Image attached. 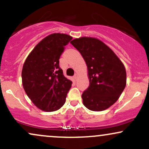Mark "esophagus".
<instances>
[{
	"instance_id": "esophagus-1",
	"label": "esophagus",
	"mask_w": 149,
	"mask_h": 149,
	"mask_svg": "<svg viewBox=\"0 0 149 149\" xmlns=\"http://www.w3.org/2000/svg\"><path fill=\"white\" fill-rule=\"evenodd\" d=\"M73 78H74L76 80H77V78H78V74H77V73H75L74 76H73Z\"/></svg>"
}]
</instances>
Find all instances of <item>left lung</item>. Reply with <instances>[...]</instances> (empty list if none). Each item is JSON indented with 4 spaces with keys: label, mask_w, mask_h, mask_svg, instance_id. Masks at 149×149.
<instances>
[{
    "label": "left lung",
    "mask_w": 149,
    "mask_h": 149,
    "mask_svg": "<svg viewBox=\"0 0 149 149\" xmlns=\"http://www.w3.org/2000/svg\"><path fill=\"white\" fill-rule=\"evenodd\" d=\"M71 43L88 66L90 85L82 95L83 104L93 111L107 109L116 103L125 88L124 64L110 47L95 38L81 37Z\"/></svg>",
    "instance_id": "8db88e82"
}]
</instances>
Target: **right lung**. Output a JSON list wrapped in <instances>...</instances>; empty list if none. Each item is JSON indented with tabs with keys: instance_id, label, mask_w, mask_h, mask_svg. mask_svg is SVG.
I'll list each match as a JSON object with an SVG mask.
<instances>
[{
	"instance_id": "1",
	"label": "right lung",
	"mask_w": 149,
	"mask_h": 149,
	"mask_svg": "<svg viewBox=\"0 0 149 149\" xmlns=\"http://www.w3.org/2000/svg\"><path fill=\"white\" fill-rule=\"evenodd\" d=\"M71 39L64 33L47 36L34 47L23 65L24 91L34 105L44 111H57L66 102L72 82L63 74L59 59Z\"/></svg>"
}]
</instances>
